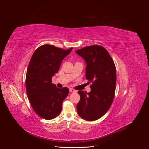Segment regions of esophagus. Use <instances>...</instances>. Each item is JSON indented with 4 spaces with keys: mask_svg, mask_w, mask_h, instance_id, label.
Here are the masks:
<instances>
[{
    "mask_svg": "<svg viewBox=\"0 0 149 149\" xmlns=\"http://www.w3.org/2000/svg\"><path fill=\"white\" fill-rule=\"evenodd\" d=\"M69 91H70V92H71V93H76V90L74 89H73V88H70V89H69Z\"/></svg>",
    "mask_w": 149,
    "mask_h": 149,
    "instance_id": "1",
    "label": "esophagus"
}]
</instances>
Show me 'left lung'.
Wrapping results in <instances>:
<instances>
[{
	"label": "left lung",
	"instance_id": "left-lung-1",
	"mask_svg": "<svg viewBox=\"0 0 149 149\" xmlns=\"http://www.w3.org/2000/svg\"><path fill=\"white\" fill-rule=\"evenodd\" d=\"M86 63V78L91 91H78L77 112L81 118L96 120L104 115L113 101L116 87V69L107 49L100 45L88 46L76 51Z\"/></svg>",
	"mask_w": 149,
	"mask_h": 149
}]
</instances>
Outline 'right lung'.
<instances>
[{"instance_id":"add662e5","label":"right lung","mask_w":149,"mask_h":149,"mask_svg":"<svg viewBox=\"0 0 149 149\" xmlns=\"http://www.w3.org/2000/svg\"><path fill=\"white\" fill-rule=\"evenodd\" d=\"M72 49L43 45L36 49L30 59L25 79L26 94L34 111L45 119H53L60 114L62 102L68 95V88H56L52 78Z\"/></svg>"}]
</instances>
